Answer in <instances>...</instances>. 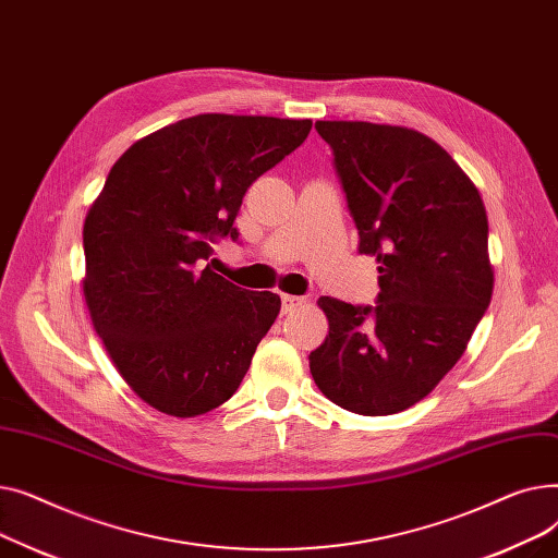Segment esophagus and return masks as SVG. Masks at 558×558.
Masks as SVG:
<instances>
[{"mask_svg": "<svg viewBox=\"0 0 558 558\" xmlns=\"http://www.w3.org/2000/svg\"><path fill=\"white\" fill-rule=\"evenodd\" d=\"M305 305H307V299H305V296H291V294H284V296H282V312H284V314L296 312V310H301V307H305Z\"/></svg>", "mask_w": 558, "mask_h": 558, "instance_id": "34e87169", "label": "esophagus"}]
</instances>
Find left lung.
Segmentation results:
<instances>
[{"instance_id":"left-lung-1","label":"left lung","mask_w":558,"mask_h":558,"mask_svg":"<svg viewBox=\"0 0 558 558\" xmlns=\"http://www.w3.org/2000/svg\"><path fill=\"white\" fill-rule=\"evenodd\" d=\"M335 156L360 253L377 259V303L320 296L328 337L316 387L362 416L398 414L459 362L493 294L484 201L452 156L404 126L316 122Z\"/></svg>"}]
</instances>
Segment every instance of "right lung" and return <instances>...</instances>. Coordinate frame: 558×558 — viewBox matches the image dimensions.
<instances>
[{"label": "right lung", "instance_id": "add662e5", "mask_svg": "<svg viewBox=\"0 0 558 558\" xmlns=\"http://www.w3.org/2000/svg\"><path fill=\"white\" fill-rule=\"evenodd\" d=\"M312 120L208 112L137 140L83 223V296L124 383L158 412L223 404L280 312L201 264L238 242L234 217L264 171L305 142Z\"/></svg>", "mask_w": 558, "mask_h": 558}]
</instances>
